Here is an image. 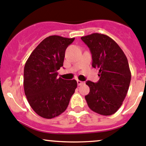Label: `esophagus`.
Masks as SVG:
<instances>
[{"label": "esophagus", "mask_w": 146, "mask_h": 146, "mask_svg": "<svg viewBox=\"0 0 146 146\" xmlns=\"http://www.w3.org/2000/svg\"><path fill=\"white\" fill-rule=\"evenodd\" d=\"M77 83H78V85H83V84H84V82L81 81V80H77Z\"/></svg>", "instance_id": "1"}]
</instances>
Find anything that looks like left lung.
I'll use <instances>...</instances> for the list:
<instances>
[{"label": "left lung", "mask_w": 146, "mask_h": 146, "mask_svg": "<svg viewBox=\"0 0 146 146\" xmlns=\"http://www.w3.org/2000/svg\"><path fill=\"white\" fill-rule=\"evenodd\" d=\"M92 54V67L99 70V81L88 80L90 92L85 97L91 110L104 116L114 114L127 94L131 74L127 58L107 35L93 33L82 36Z\"/></svg>", "instance_id": "8db88e82"}]
</instances>
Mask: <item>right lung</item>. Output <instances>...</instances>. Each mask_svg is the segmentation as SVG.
<instances>
[{
    "instance_id": "right-lung-1",
    "label": "right lung",
    "mask_w": 146,
    "mask_h": 146,
    "mask_svg": "<svg viewBox=\"0 0 146 146\" xmlns=\"http://www.w3.org/2000/svg\"><path fill=\"white\" fill-rule=\"evenodd\" d=\"M74 39L48 36L35 48L25 65V94L32 110L43 118L62 114L77 88L76 80L57 78V70L64 66L66 48Z\"/></svg>"
}]
</instances>
